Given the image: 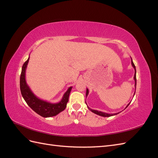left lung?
I'll list each match as a JSON object with an SVG mask.
<instances>
[{
  "label": "left lung",
  "instance_id": "obj_1",
  "mask_svg": "<svg viewBox=\"0 0 158 158\" xmlns=\"http://www.w3.org/2000/svg\"><path fill=\"white\" fill-rule=\"evenodd\" d=\"M131 64H132V66H133V68H134V69H135V76H134V80H135V88H136V67H135V64L133 63V62H132V59H131ZM88 94H89V90H88V89L87 88L86 89V94H85V97H87L88 96ZM135 94H134V95H135ZM85 103H86V102H85ZM131 103V102L129 103L127 106V107H125V109L129 106V104ZM87 107H88V108L92 112H93L94 113H95V114H98V115H99V116H102V117H111V116H113V115H116V114H118L119 113H111V114H109V113H104V112H102V111H97V110H93V109H90L88 106H87Z\"/></svg>",
  "mask_w": 158,
  "mask_h": 158
}]
</instances>
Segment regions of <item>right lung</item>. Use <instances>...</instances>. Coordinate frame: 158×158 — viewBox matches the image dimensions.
Wrapping results in <instances>:
<instances>
[{"mask_svg":"<svg viewBox=\"0 0 158 158\" xmlns=\"http://www.w3.org/2000/svg\"><path fill=\"white\" fill-rule=\"evenodd\" d=\"M30 56L28 59L23 64L22 73L20 75V86L23 98L32 110L43 117H51L58 114L61 111H64L69 102V95L73 87H69L67 91L64 94L61 100L58 103H51L37 98L33 93L26 80V71L27 66L29 62Z\"/></svg>","mask_w":158,"mask_h":158,"instance_id":"right-lung-1","label":"right lung"}]
</instances>
